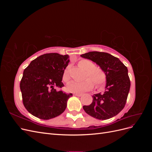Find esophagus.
I'll return each instance as SVG.
<instances>
[{
	"instance_id": "obj_1",
	"label": "esophagus",
	"mask_w": 152,
	"mask_h": 152,
	"mask_svg": "<svg viewBox=\"0 0 152 152\" xmlns=\"http://www.w3.org/2000/svg\"><path fill=\"white\" fill-rule=\"evenodd\" d=\"M73 95L75 96H81L82 95V94H80V93H74Z\"/></svg>"
}]
</instances>
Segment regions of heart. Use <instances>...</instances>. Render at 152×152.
Returning <instances> with one entry per match:
<instances>
[{"instance_id":"heart-1","label":"heart","mask_w":152,"mask_h":152,"mask_svg":"<svg viewBox=\"0 0 152 152\" xmlns=\"http://www.w3.org/2000/svg\"><path fill=\"white\" fill-rule=\"evenodd\" d=\"M78 65L86 71V77H89L93 80L92 81L89 78L81 82L72 81L68 83L66 89L70 93H79L89 91L93 87L94 83L97 87L103 85L106 82V75L102 68L98 66H94V63L88 59H81L78 63ZM70 79L69 75V69L67 67L63 72L62 79L65 82H68Z\"/></svg>"}]
</instances>
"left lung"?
<instances>
[{"instance_id":"1","label":"left lung","mask_w":152,"mask_h":152,"mask_svg":"<svg viewBox=\"0 0 152 152\" xmlns=\"http://www.w3.org/2000/svg\"><path fill=\"white\" fill-rule=\"evenodd\" d=\"M80 56L90 59L102 68L107 81L104 93L94 94L92 103L83 107L84 111L99 120L117 115L125 107L130 89L127 68L118 58L107 53L92 51Z\"/></svg>"}]
</instances>
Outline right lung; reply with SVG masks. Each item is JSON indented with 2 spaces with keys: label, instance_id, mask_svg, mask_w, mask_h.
Here are the masks:
<instances>
[{
  "label": "right lung",
  "instance_id": "right-lung-1",
  "mask_svg": "<svg viewBox=\"0 0 152 152\" xmlns=\"http://www.w3.org/2000/svg\"><path fill=\"white\" fill-rule=\"evenodd\" d=\"M69 61L68 55L44 54L25 69L20 82L23 103L34 116L49 120L65 110L72 94L57 91L54 87L64 86L62 76Z\"/></svg>",
  "mask_w": 152,
  "mask_h": 152
}]
</instances>
